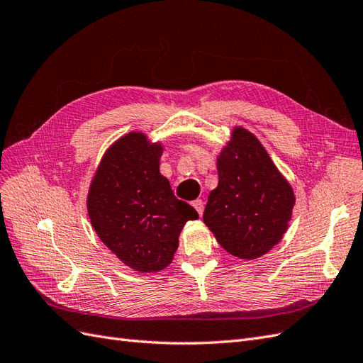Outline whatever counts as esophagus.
<instances>
[{"label": "esophagus", "instance_id": "esophagus-1", "mask_svg": "<svg viewBox=\"0 0 363 363\" xmlns=\"http://www.w3.org/2000/svg\"><path fill=\"white\" fill-rule=\"evenodd\" d=\"M192 206L195 207V211L199 212V215H200V216H203V212H204V203H203L201 200H195V201L192 203Z\"/></svg>", "mask_w": 363, "mask_h": 363}]
</instances>
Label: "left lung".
I'll list each match as a JSON object with an SVG mask.
<instances>
[{"label":"left lung","mask_w":363,"mask_h":363,"mask_svg":"<svg viewBox=\"0 0 363 363\" xmlns=\"http://www.w3.org/2000/svg\"><path fill=\"white\" fill-rule=\"evenodd\" d=\"M218 186L208 194L203 221L230 255L257 259L286 233L295 204L289 182L260 140L244 127L216 159Z\"/></svg>","instance_id":"1"}]
</instances>
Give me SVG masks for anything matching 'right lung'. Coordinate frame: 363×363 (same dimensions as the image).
<instances>
[{"instance_id":"1","label":"right lung","mask_w":363,"mask_h":363,"mask_svg":"<svg viewBox=\"0 0 363 363\" xmlns=\"http://www.w3.org/2000/svg\"><path fill=\"white\" fill-rule=\"evenodd\" d=\"M163 147L130 131L104 152L87 192V215L103 244L138 272L167 268L195 208L171 189L159 169Z\"/></svg>"}]
</instances>
